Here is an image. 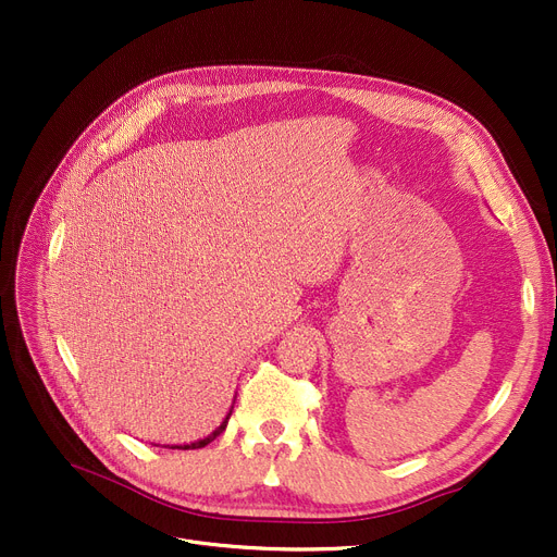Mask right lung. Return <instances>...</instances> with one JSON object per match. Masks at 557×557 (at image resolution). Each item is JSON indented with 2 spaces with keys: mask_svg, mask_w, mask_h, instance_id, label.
<instances>
[{
  "mask_svg": "<svg viewBox=\"0 0 557 557\" xmlns=\"http://www.w3.org/2000/svg\"><path fill=\"white\" fill-rule=\"evenodd\" d=\"M230 416H232V411L225 416V420L221 422V426L214 431V433H210L208 437H202V441H198V443H191V445H173L171 449H200V447H205V445H210L216 435H221L223 431H225V426H227V420H230Z\"/></svg>",
  "mask_w": 557,
  "mask_h": 557,
  "instance_id": "right-lung-1",
  "label": "right lung"
}]
</instances>
